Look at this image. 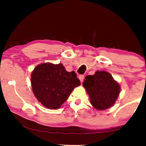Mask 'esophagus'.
I'll return each instance as SVG.
<instances>
[{
	"label": "esophagus",
	"mask_w": 146,
	"mask_h": 146,
	"mask_svg": "<svg viewBox=\"0 0 146 146\" xmlns=\"http://www.w3.org/2000/svg\"><path fill=\"white\" fill-rule=\"evenodd\" d=\"M84 78V76H83V75H80V76H78V78H79V80H80V82H83Z\"/></svg>",
	"instance_id": "esophagus-1"
}]
</instances>
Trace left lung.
I'll use <instances>...</instances> for the list:
<instances>
[{
	"label": "left lung",
	"mask_w": 146,
	"mask_h": 146,
	"mask_svg": "<svg viewBox=\"0 0 146 146\" xmlns=\"http://www.w3.org/2000/svg\"><path fill=\"white\" fill-rule=\"evenodd\" d=\"M83 86L89 95L91 104L100 110L112 106L120 92L119 84L106 71H96L94 75L86 76Z\"/></svg>",
	"instance_id": "obj_1"
}]
</instances>
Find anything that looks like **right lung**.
Segmentation results:
<instances>
[{
  "mask_svg": "<svg viewBox=\"0 0 146 146\" xmlns=\"http://www.w3.org/2000/svg\"><path fill=\"white\" fill-rule=\"evenodd\" d=\"M33 92L39 102L49 109L59 108L75 87L80 85L74 71L67 72L62 64L43 63L31 74Z\"/></svg>",
  "mask_w": 146,
  "mask_h": 146,
  "instance_id": "right-lung-1",
  "label": "right lung"
}]
</instances>
